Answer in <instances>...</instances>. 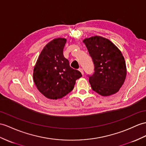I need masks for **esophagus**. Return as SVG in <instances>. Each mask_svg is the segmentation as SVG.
<instances>
[{
    "label": "esophagus",
    "instance_id": "1",
    "mask_svg": "<svg viewBox=\"0 0 146 146\" xmlns=\"http://www.w3.org/2000/svg\"><path fill=\"white\" fill-rule=\"evenodd\" d=\"M79 70L80 72L82 73V75H84V70H83V69H82V68H79Z\"/></svg>",
    "mask_w": 146,
    "mask_h": 146
}]
</instances>
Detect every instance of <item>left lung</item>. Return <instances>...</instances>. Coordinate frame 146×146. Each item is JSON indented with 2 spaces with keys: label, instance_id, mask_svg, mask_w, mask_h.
<instances>
[{
  "label": "left lung",
  "instance_id": "8db88e82",
  "mask_svg": "<svg viewBox=\"0 0 146 146\" xmlns=\"http://www.w3.org/2000/svg\"><path fill=\"white\" fill-rule=\"evenodd\" d=\"M83 42L94 64V73L89 76L92 90L102 96L116 94L127 73L121 52L111 41L100 36L85 38Z\"/></svg>",
  "mask_w": 146,
  "mask_h": 146
}]
</instances>
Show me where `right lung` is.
<instances>
[{
    "mask_svg": "<svg viewBox=\"0 0 146 146\" xmlns=\"http://www.w3.org/2000/svg\"><path fill=\"white\" fill-rule=\"evenodd\" d=\"M66 39L56 38L42 49L33 70V80L38 90L46 98H61L73 90L80 71L69 66L63 55Z\"/></svg>",
    "mask_w": 146,
    "mask_h": 146,
    "instance_id": "1",
    "label": "right lung"
}]
</instances>
